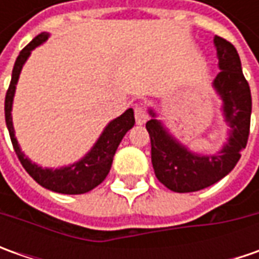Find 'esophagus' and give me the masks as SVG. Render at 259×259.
<instances>
[{"label": "esophagus", "instance_id": "obj_1", "mask_svg": "<svg viewBox=\"0 0 259 259\" xmlns=\"http://www.w3.org/2000/svg\"><path fill=\"white\" fill-rule=\"evenodd\" d=\"M135 121H137V124L138 125H143L145 124V121L148 119V114H147V111H145L143 106H137L135 108Z\"/></svg>", "mask_w": 259, "mask_h": 259}]
</instances>
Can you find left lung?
I'll list each match as a JSON object with an SVG mask.
<instances>
[{"label": "left lung", "instance_id": "8db88e82", "mask_svg": "<svg viewBox=\"0 0 259 259\" xmlns=\"http://www.w3.org/2000/svg\"><path fill=\"white\" fill-rule=\"evenodd\" d=\"M219 69L213 88L222 99L225 122L229 125V138L218 154H196L180 144L150 109L151 119L145 128L151 140V163L155 177L167 189L177 193L197 192L212 186L229 174L246 147L251 124V89L242 73L241 59L234 45L214 35Z\"/></svg>", "mask_w": 259, "mask_h": 259}]
</instances>
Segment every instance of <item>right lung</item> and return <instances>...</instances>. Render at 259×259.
Listing matches in <instances>:
<instances>
[{
    "mask_svg": "<svg viewBox=\"0 0 259 259\" xmlns=\"http://www.w3.org/2000/svg\"><path fill=\"white\" fill-rule=\"evenodd\" d=\"M47 38H49V33H41L34 37L20 52V55L15 60L11 82L5 95V124H7L11 143H13L15 154L18 157L20 163L37 183L56 193L82 194L91 192L98 184L102 183L105 177L108 176L118 145L122 141L126 131L134 126V111L133 108H130L121 116L111 121L105 126L104 133L98 138V141L91 148V151L73 164L60 167V168H43L35 163H31V160L25 157L24 153L21 151L18 141L15 138L11 111H13L15 85L18 82L21 69L27 62L28 56L31 55V50H34L37 46L45 43Z\"/></svg>",
    "mask_w": 259,
    "mask_h": 259,
    "instance_id": "right-lung-1",
    "label": "right lung"
}]
</instances>
